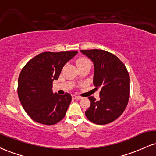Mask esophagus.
Instances as JSON below:
<instances>
[{
  "instance_id": "esophagus-1",
  "label": "esophagus",
  "mask_w": 156,
  "mask_h": 156,
  "mask_svg": "<svg viewBox=\"0 0 156 156\" xmlns=\"http://www.w3.org/2000/svg\"><path fill=\"white\" fill-rule=\"evenodd\" d=\"M73 99H77V100H78V99H81V97H78V96H76V95H73Z\"/></svg>"
}]
</instances>
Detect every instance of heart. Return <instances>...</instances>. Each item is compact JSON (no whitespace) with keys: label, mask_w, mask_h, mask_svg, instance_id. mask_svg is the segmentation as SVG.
<instances>
[{"label":"heart","mask_w":156,"mask_h":156,"mask_svg":"<svg viewBox=\"0 0 156 156\" xmlns=\"http://www.w3.org/2000/svg\"><path fill=\"white\" fill-rule=\"evenodd\" d=\"M86 64H90L91 65V62L88 59H86V58H81V59H79L77 61V65H86Z\"/></svg>","instance_id":"1"}]
</instances>
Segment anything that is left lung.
I'll return each instance as SVG.
<instances>
[{"label": "left lung", "mask_w": 156, "mask_h": 156, "mask_svg": "<svg viewBox=\"0 0 156 156\" xmlns=\"http://www.w3.org/2000/svg\"><path fill=\"white\" fill-rule=\"evenodd\" d=\"M94 67L93 83L100 89V100L89 97L91 105L85 112L90 121L98 125L117 119L126 108L130 91V78L123 63L110 52L100 49L80 50Z\"/></svg>", "instance_id": "obj_1"}]
</instances>
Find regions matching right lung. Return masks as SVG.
<instances>
[{
  "label": "right lung",
  "mask_w": 156,
  "mask_h": 156,
  "mask_svg": "<svg viewBox=\"0 0 156 156\" xmlns=\"http://www.w3.org/2000/svg\"><path fill=\"white\" fill-rule=\"evenodd\" d=\"M78 51L44 52L30 60L18 79V96L24 110L33 121L53 125L65 117L71 102L70 94L52 91L64 65Z\"/></svg>",
  "instance_id": "right-lung-1"
}]
</instances>
